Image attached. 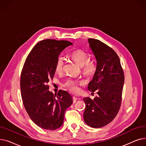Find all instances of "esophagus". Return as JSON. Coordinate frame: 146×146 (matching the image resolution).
I'll use <instances>...</instances> for the list:
<instances>
[{
	"instance_id": "obj_1",
	"label": "esophagus",
	"mask_w": 146,
	"mask_h": 146,
	"mask_svg": "<svg viewBox=\"0 0 146 146\" xmlns=\"http://www.w3.org/2000/svg\"><path fill=\"white\" fill-rule=\"evenodd\" d=\"M77 99H78V98H76L75 96H73V98H72V100H73V103H75V102H76V101H77Z\"/></svg>"
}]
</instances>
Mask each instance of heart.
<instances>
[{
	"label": "heart",
	"instance_id": "obj_1",
	"mask_svg": "<svg viewBox=\"0 0 146 146\" xmlns=\"http://www.w3.org/2000/svg\"><path fill=\"white\" fill-rule=\"evenodd\" d=\"M70 58L78 65L81 66L82 72L86 76H92L95 73L97 70V65L95 61L90 58L88 53L82 50H77L73 51L70 54ZM64 60L62 56H59L55 65V70L57 73H61L63 71ZM83 82L81 80L68 79L63 84V86L71 92L76 94L79 92V86Z\"/></svg>",
	"mask_w": 146,
	"mask_h": 146
}]
</instances>
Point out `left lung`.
<instances>
[{
  "mask_svg": "<svg viewBox=\"0 0 146 146\" xmlns=\"http://www.w3.org/2000/svg\"><path fill=\"white\" fill-rule=\"evenodd\" d=\"M97 61V70L89 83V91H96L94 99H83L86 107L83 118L92 128H101L115 118L121 107L124 73L115 51L98 40L88 39Z\"/></svg>",
  "mask_w": 146,
  "mask_h": 146,
  "instance_id": "1",
  "label": "left lung"
}]
</instances>
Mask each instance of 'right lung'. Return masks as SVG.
Here are the masks:
<instances>
[{"mask_svg": "<svg viewBox=\"0 0 146 146\" xmlns=\"http://www.w3.org/2000/svg\"><path fill=\"white\" fill-rule=\"evenodd\" d=\"M73 44L47 39L38 42L23 66L20 80L23 104L30 118L41 128L54 130L62 125L64 113L72 103L70 95L60 90L54 95L48 83L55 73L60 52Z\"/></svg>", "mask_w": 146, "mask_h": 146, "instance_id": "1", "label": "right lung"}]
</instances>
